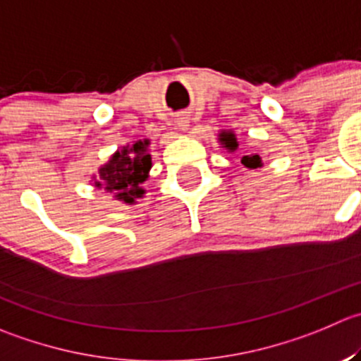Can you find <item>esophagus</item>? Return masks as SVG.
<instances>
[{
	"instance_id": "34e87169",
	"label": "esophagus",
	"mask_w": 361,
	"mask_h": 361,
	"mask_svg": "<svg viewBox=\"0 0 361 361\" xmlns=\"http://www.w3.org/2000/svg\"><path fill=\"white\" fill-rule=\"evenodd\" d=\"M188 123H190V121H188V118H185V116L178 118V120H176V125L181 128V130H187Z\"/></svg>"
}]
</instances>
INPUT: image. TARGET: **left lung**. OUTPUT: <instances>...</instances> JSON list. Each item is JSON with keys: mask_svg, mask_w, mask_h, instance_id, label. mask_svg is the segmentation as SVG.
Masks as SVG:
<instances>
[{"mask_svg": "<svg viewBox=\"0 0 361 361\" xmlns=\"http://www.w3.org/2000/svg\"><path fill=\"white\" fill-rule=\"evenodd\" d=\"M220 142L224 145V148L231 149V152H234V149L238 148L236 137H234V134H231V132H222V134H220ZM241 164H243L245 167H248V169H257V167L262 166V160L261 157L255 155V153H250V155H245L243 159H241Z\"/></svg>", "mask_w": 361, "mask_h": 361, "instance_id": "left-lung-1", "label": "left lung"}]
</instances>
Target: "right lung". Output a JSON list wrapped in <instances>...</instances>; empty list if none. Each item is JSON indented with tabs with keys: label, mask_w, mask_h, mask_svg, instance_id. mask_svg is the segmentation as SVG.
Returning a JSON list of instances; mask_svg holds the SVG:
<instances>
[{
	"label": "right lung",
	"mask_w": 361,
	"mask_h": 361,
	"mask_svg": "<svg viewBox=\"0 0 361 361\" xmlns=\"http://www.w3.org/2000/svg\"><path fill=\"white\" fill-rule=\"evenodd\" d=\"M149 141H137L130 148H123L111 157L106 166L100 167L99 180L95 181L97 188H106L114 194V197L125 202H135V199L142 197L145 190L141 183H145L152 169V155L148 153Z\"/></svg>",
	"instance_id": "1"
}]
</instances>
